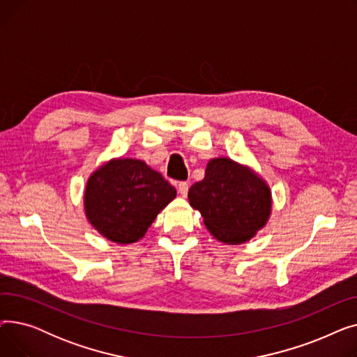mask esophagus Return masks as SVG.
<instances>
[{
  "instance_id": "34e87169",
  "label": "esophagus",
  "mask_w": 357,
  "mask_h": 357,
  "mask_svg": "<svg viewBox=\"0 0 357 357\" xmlns=\"http://www.w3.org/2000/svg\"><path fill=\"white\" fill-rule=\"evenodd\" d=\"M188 190H190V185L186 182H179L178 185V192L181 194V197H186V194H188Z\"/></svg>"
}]
</instances>
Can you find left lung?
Returning a JSON list of instances; mask_svg holds the SVG:
<instances>
[{
	"label": "left lung",
	"instance_id": "1",
	"mask_svg": "<svg viewBox=\"0 0 357 357\" xmlns=\"http://www.w3.org/2000/svg\"><path fill=\"white\" fill-rule=\"evenodd\" d=\"M207 230L224 245H241L266 226L272 191L266 179L248 165L221 156L208 160L202 181L188 192Z\"/></svg>",
	"mask_w": 357,
	"mask_h": 357
}]
</instances>
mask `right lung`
Segmentation results:
<instances>
[{
	"label": "right lung",
	"mask_w": 357,
	"mask_h": 357,
	"mask_svg": "<svg viewBox=\"0 0 357 357\" xmlns=\"http://www.w3.org/2000/svg\"><path fill=\"white\" fill-rule=\"evenodd\" d=\"M176 190L146 162L112 158L92 171L84 192V211L91 226L117 245L144 237Z\"/></svg>",
	"instance_id": "add662e5"
}]
</instances>
